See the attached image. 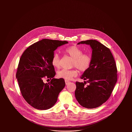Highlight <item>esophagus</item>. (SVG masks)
Instances as JSON below:
<instances>
[{"instance_id":"esophagus-1","label":"esophagus","mask_w":132,"mask_h":132,"mask_svg":"<svg viewBox=\"0 0 132 132\" xmlns=\"http://www.w3.org/2000/svg\"><path fill=\"white\" fill-rule=\"evenodd\" d=\"M65 84H66V85H68L70 82L69 81H68V80H65Z\"/></svg>"}]
</instances>
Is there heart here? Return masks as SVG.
<instances>
[{
    "instance_id": "b5f03b06",
    "label": "heart",
    "mask_w": 132,
    "mask_h": 132,
    "mask_svg": "<svg viewBox=\"0 0 132 132\" xmlns=\"http://www.w3.org/2000/svg\"><path fill=\"white\" fill-rule=\"evenodd\" d=\"M65 53L73 59L72 67L77 68L81 72L87 71L90 67L92 61V57L90 54L83 53V51L80 48L73 46L67 48ZM52 64L56 68L60 67V57L57 54H54L51 59ZM78 71L77 69H62L57 73L58 77L65 80H71L77 75Z\"/></svg>"
}]
</instances>
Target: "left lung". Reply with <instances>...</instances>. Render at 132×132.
Wrapping results in <instances>:
<instances>
[{
    "label": "left lung",
    "instance_id": "1",
    "mask_svg": "<svg viewBox=\"0 0 132 132\" xmlns=\"http://www.w3.org/2000/svg\"><path fill=\"white\" fill-rule=\"evenodd\" d=\"M89 45L92 49V61L89 68L81 77L86 81L76 82V100L83 107H98L110 97L117 80V70L110 49L99 42L81 41L77 44ZM87 82L89 84L85 86Z\"/></svg>",
    "mask_w": 132,
    "mask_h": 132
}]
</instances>
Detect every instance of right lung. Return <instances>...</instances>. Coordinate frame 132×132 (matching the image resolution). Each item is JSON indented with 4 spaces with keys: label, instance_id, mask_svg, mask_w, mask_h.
Masks as SVG:
<instances>
[{
    "label": "right lung",
    "instance_id": "1",
    "mask_svg": "<svg viewBox=\"0 0 132 132\" xmlns=\"http://www.w3.org/2000/svg\"><path fill=\"white\" fill-rule=\"evenodd\" d=\"M68 43L43 39L28 47L21 57L16 78L23 97L34 108L47 110L56 103L65 83L63 78H54L56 73L51 59L58 47ZM45 78H50L51 82L45 84Z\"/></svg>",
    "mask_w": 132,
    "mask_h": 132
}]
</instances>
